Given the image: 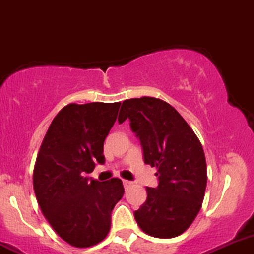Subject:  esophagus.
<instances>
[{
  "instance_id": "1",
  "label": "esophagus",
  "mask_w": 254,
  "mask_h": 254,
  "mask_svg": "<svg viewBox=\"0 0 254 254\" xmlns=\"http://www.w3.org/2000/svg\"><path fill=\"white\" fill-rule=\"evenodd\" d=\"M131 182L130 181H127V179H123V186H124V188H129L130 186H131Z\"/></svg>"
}]
</instances>
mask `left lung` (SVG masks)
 <instances>
[{"label":"left lung","mask_w":254,"mask_h":254,"mask_svg":"<svg viewBox=\"0 0 254 254\" xmlns=\"http://www.w3.org/2000/svg\"><path fill=\"white\" fill-rule=\"evenodd\" d=\"M122 108L118 120L129 118L145 163L157 168V188L146 187L147 199L134 214L137 225L152 237L179 236L194 221L204 200L207 173L203 146L182 115L162 99H127Z\"/></svg>","instance_id":"1"}]
</instances>
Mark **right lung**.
Returning a JSON list of instances; mask_svg holds the SVG:
<instances>
[{"label": "right lung", "instance_id": "add662e5", "mask_svg": "<svg viewBox=\"0 0 254 254\" xmlns=\"http://www.w3.org/2000/svg\"><path fill=\"white\" fill-rule=\"evenodd\" d=\"M120 102L71 103L49 127L35 161L33 187L43 215L68 245H97L111 230V215L122 199L119 178L86 177L103 163V145L117 120Z\"/></svg>", "mask_w": 254, "mask_h": 254}]
</instances>
